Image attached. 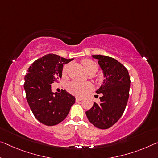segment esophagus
Listing matches in <instances>:
<instances>
[{
	"label": "esophagus",
	"instance_id": "34e87169",
	"mask_svg": "<svg viewBox=\"0 0 158 158\" xmlns=\"http://www.w3.org/2000/svg\"><path fill=\"white\" fill-rule=\"evenodd\" d=\"M83 100V98H76V101L77 102H79V101H81Z\"/></svg>",
	"mask_w": 158,
	"mask_h": 158
}]
</instances>
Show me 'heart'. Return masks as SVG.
<instances>
[{
    "label": "heart",
    "instance_id": "heart-1",
    "mask_svg": "<svg viewBox=\"0 0 158 158\" xmlns=\"http://www.w3.org/2000/svg\"><path fill=\"white\" fill-rule=\"evenodd\" d=\"M82 64L84 69L86 71L90 73H96L98 70V66L96 64V62L91 60L85 59L82 60ZM70 64H67L64 65L63 68H62V75L63 76H66L68 70L69 68ZM67 90L69 92L70 94L72 95H74L76 96L81 97L84 96L86 93H88L90 90L92 89L91 84L89 83V82H86V83H82V82H79L76 81H72L69 82L67 84Z\"/></svg>",
    "mask_w": 158,
    "mask_h": 158
}]
</instances>
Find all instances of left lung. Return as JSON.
I'll return each instance as SVG.
<instances>
[{"label":"left lung","instance_id":"1","mask_svg":"<svg viewBox=\"0 0 158 158\" xmlns=\"http://www.w3.org/2000/svg\"><path fill=\"white\" fill-rule=\"evenodd\" d=\"M93 58L98 60V63L103 72L104 80L96 91L101 94L100 103L86 112L87 118L97 128L106 129L118 121L126 108L129 96L130 77L123 64L112 57L94 55Z\"/></svg>","mask_w":158,"mask_h":158}]
</instances>
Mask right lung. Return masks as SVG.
Returning <instances> with one entry per match:
<instances>
[{
    "instance_id": "1",
    "label": "right lung",
    "mask_w": 158,
    "mask_h": 158,
    "mask_svg": "<svg viewBox=\"0 0 158 158\" xmlns=\"http://www.w3.org/2000/svg\"><path fill=\"white\" fill-rule=\"evenodd\" d=\"M72 59L48 54L34 61L24 77L26 98L35 117L42 124L53 126L66 118L75 97L65 90L51 91V84L62 77L63 64Z\"/></svg>"
}]
</instances>
